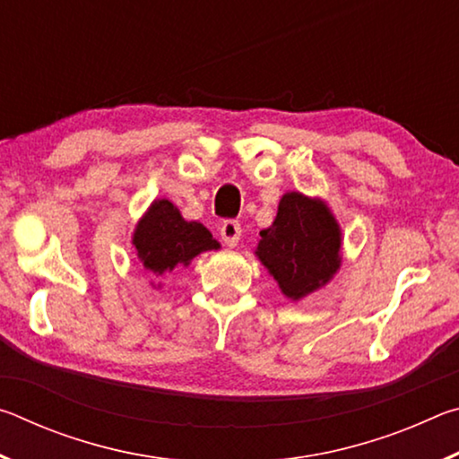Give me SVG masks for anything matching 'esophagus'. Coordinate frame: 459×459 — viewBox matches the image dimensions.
<instances>
[{
  "label": "esophagus",
  "mask_w": 459,
  "mask_h": 459,
  "mask_svg": "<svg viewBox=\"0 0 459 459\" xmlns=\"http://www.w3.org/2000/svg\"><path fill=\"white\" fill-rule=\"evenodd\" d=\"M240 235H243V229H240V222L235 219H229L222 222L221 227V237L224 240V245L229 247H237V243L240 240Z\"/></svg>",
  "instance_id": "34e87169"
}]
</instances>
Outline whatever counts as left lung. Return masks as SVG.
Listing matches in <instances>:
<instances>
[{
	"instance_id": "obj_1",
	"label": "left lung",
	"mask_w": 459,
	"mask_h": 459,
	"mask_svg": "<svg viewBox=\"0 0 459 459\" xmlns=\"http://www.w3.org/2000/svg\"><path fill=\"white\" fill-rule=\"evenodd\" d=\"M259 235V259L291 299L322 287L340 267L338 224L322 202L304 194H285L275 222Z\"/></svg>"
}]
</instances>
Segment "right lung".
I'll return each instance as SVG.
<instances>
[{"label": "right lung", "instance_id": "right-lung-1", "mask_svg": "<svg viewBox=\"0 0 459 459\" xmlns=\"http://www.w3.org/2000/svg\"><path fill=\"white\" fill-rule=\"evenodd\" d=\"M134 245L143 267L155 275H164L176 265H188L198 253L221 247L211 230L200 222H186L168 200L153 202L137 224Z\"/></svg>", "mask_w": 459, "mask_h": 459}]
</instances>
